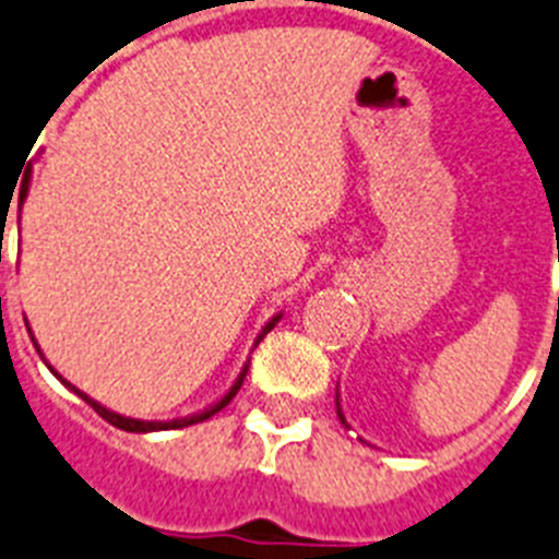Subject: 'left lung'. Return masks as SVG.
I'll use <instances>...</instances> for the list:
<instances>
[{
	"instance_id": "1",
	"label": "left lung",
	"mask_w": 559,
	"mask_h": 559,
	"mask_svg": "<svg viewBox=\"0 0 559 559\" xmlns=\"http://www.w3.org/2000/svg\"><path fill=\"white\" fill-rule=\"evenodd\" d=\"M336 417H340V423H343V426L348 428V419H345V414H343V405H340V391H336Z\"/></svg>"
}]
</instances>
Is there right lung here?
<instances>
[{"label":"right lung","instance_id":"add662e5","mask_svg":"<svg viewBox=\"0 0 559 559\" xmlns=\"http://www.w3.org/2000/svg\"><path fill=\"white\" fill-rule=\"evenodd\" d=\"M27 188H31V165H27V168H25V177H22V188H20V207H22V202H25V197H27ZM280 317H283V313H276V317H271V320L265 322V325H262V331H260V334H257V340H253V348H257V345H260L262 336L269 334V331L274 329L276 322H280ZM25 325H27V322H25ZM27 334H31V340H34V345H36V352H39V343H36V336H34V331H31V325H27ZM253 348H251V352H253ZM39 357H41V352H39ZM41 359H45V357H41ZM248 362H251V359H246V366L239 368V373H237V380H234V385H230V389L225 391V394L219 396V400H216V403H211V405H207V408H202V412L191 414V417L159 419V423H156V419H133V417H124V414L110 412V408H105L103 403H96L94 396H87L85 391H80V389H76V385H71V382H68V380H62V377H59V373L53 371V368H50L48 362H45V366H48L50 371H53V377H57V380H62L64 389H71L73 394L82 396V400H85V403L91 405V408H94V412L99 414V417L108 419L110 426L122 428V431H131V435H151V431H170V428H186V426H193V423H202V419L214 417L216 412H223L225 405H228L230 400H234V396H237V391L242 389V380H246V373H248Z\"/></svg>","mask_w":559,"mask_h":559}]
</instances>
